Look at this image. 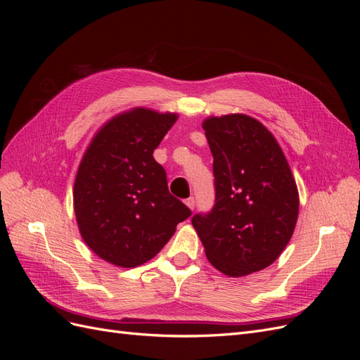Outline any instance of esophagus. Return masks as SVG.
I'll use <instances>...</instances> for the list:
<instances>
[{
  "label": "esophagus",
  "instance_id": "1",
  "mask_svg": "<svg viewBox=\"0 0 360 360\" xmlns=\"http://www.w3.org/2000/svg\"><path fill=\"white\" fill-rule=\"evenodd\" d=\"M184 204H186L191 210H193V209H195V200H193L192 197H191V198H188L186 201H184Z\"/></svg>",
  "mask_w": 360,
  "mask_h": 360
}]
</instances>
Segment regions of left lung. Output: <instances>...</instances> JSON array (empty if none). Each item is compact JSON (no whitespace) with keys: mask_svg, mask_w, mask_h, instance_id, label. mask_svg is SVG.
<instances>
[{"mask_svg":"<svg viewBox=\"0 0 360 360\" xmlns=\"http://www.w3.org/2000/svg\"><path fill=\"white\" fill-rule=\"evenodd\" d=\"M202 129L216 202L192 225L214 269L246 276L269 267L288 245L299 216L297 184L276 138L254 117L213 115Z\"/></svg>","mask_w":360,"mask_h":360,"instance_id":"8db88e82","label":"left lung"}]
</instances>
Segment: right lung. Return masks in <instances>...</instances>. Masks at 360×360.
I'll return each instance as SVG.
<instances>
[{"instance_id":"right-lung-1","label":"right lung","mask_w":360,"mask_h":360,"mask_svg":"<svg viewBox=\"0 0 360 360\" xmlns=\"http://www.w3.org/2000/svg\"><path fill=\"white\" fill-rule=\"evenodd\" d=\"M176 112L132 108L97 130L73 184L82 240L117 267L134 269L156 257L191 210L168 191L153 151L177 122Z\"/></svg>"}]
</instances>
